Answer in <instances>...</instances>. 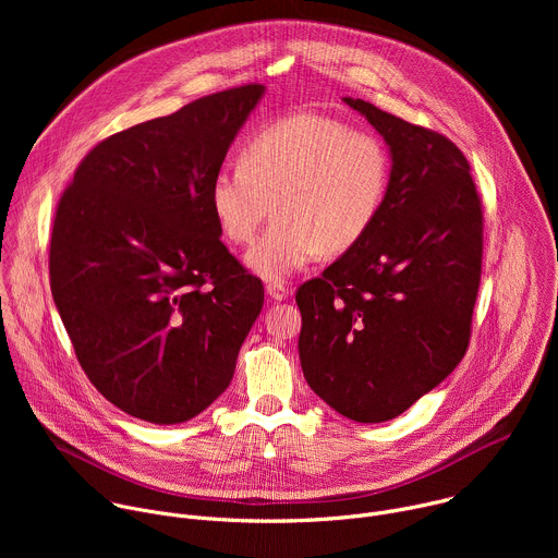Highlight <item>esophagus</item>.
I'll return each mask as SVG.
<instances>
[{"mask_svg":"<svg viewBox=\"0 0 558 558\" xmlns=\"http://www.w3.org/2000/svg\"><path fill=\"white\" fill-rule=\"evenodd\" d=\"M265 291H267V295H269L274 302H282V300H287V295H289V289H287L284 284H280V282H269V284L265 287Z\"/></svg>","mask_w":558,"mask_h":558,"instance_id":"1","label":"esophagus"}]
</instances>
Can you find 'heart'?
<instances>
[{
    "mask_svg": "<svg viewBox=\"0 0 558 558\" xmlns=\"http://www.w3.org/2000/svg\"><path fill=\"white\" fill-rule=\"evenodd\" d=\"M388 185L381 143L323 114H293L258 130L241 166L220 168L209 207L220 233L252 243L276 209V222L245 263L263 280L282 282L317 254H342L375 222Z\"/></svg>",
    "mask_w": 558,
    "mask_h": 558,
    "instance_id": "1",
    "label": "heart"
}]
</instances>
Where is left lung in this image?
<instances>
[{
    "label": "left lung",
    "instance_id": "obj_1",
    "mask_svg": "<svg viewBox=\"0 0 558 558\" xmlns=\"http://www.w3.org/2000/svg\"><path fill=\"white\" fill-rule=\"evenodd\" d=\"M390 156L381 209L323 278L304 282L300 364L311 390L360 424L402 415L461 362L482 276V201L446 136L342 99Z\"/></svg>",
    "mask_w": 558,
    "mask_h": 558
}]
</instances>
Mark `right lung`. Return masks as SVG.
Masks as SVG:
<instances>
[{"label": "right lung", "mask_w": 558, "mask_h": 558, "mask_svg": "<svg viewBox=\"0 0 558 558\" xmlns=\"http://www.w3.org/2000/svg\"><path fill=\"white\" fill-rule=\"evenodd\" d=\"M265 95L231 88L101 141L63 192L50 289L78 364L123 413L183 424L229 386L263 308L209 183Z\"/></svg>", "instance_id": "right-lung-1"}]
</instances>
